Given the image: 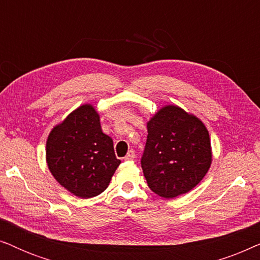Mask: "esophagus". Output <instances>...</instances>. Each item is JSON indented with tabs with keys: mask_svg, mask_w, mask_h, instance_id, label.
I'll return each instance as SVG.
<instances>
[{
	"mask_svg": "<svg viewBox=\"0 0 260 260\" xmlns=\"http://www.w3.org/2000/svg\"><path fill=\"white\" fill-rule=\"evenodd\" d=\"M135 151L134 150H129L127 151V154L125 155V157H124V159H125V161H130V159H134L135 158Z\"/></svg>",
	"mask_w": 260,
	"mask_h": 260,
	"instance_id": "esophagus-1",
	"label": "esophagus"
}]
</instances>
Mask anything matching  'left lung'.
<instances>
[{"mask_svg":"<svg viewBox=\"0 0 260 260\" xmlns=\"http://www.w3.org/2000/svg\"><path fill=\"white\" fill-rule=\"evenodd\" d=\"M212 162L206 126L177 106H166L148 123L141 166L150 189L159 197L187 193L204 179Z\"/></svg>","mask_w":260,"mask_h":260,"instance_id":"1","label":"left lung"}]
</instances>
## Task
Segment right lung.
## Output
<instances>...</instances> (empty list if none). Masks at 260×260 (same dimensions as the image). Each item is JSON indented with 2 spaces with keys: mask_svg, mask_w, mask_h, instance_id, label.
<instances>
[{
  "mask_svg": "<svg viewBox=\"0 0 260 260\" xmlns=\"http://www.w3.org/2000/svg\"><path fill=\"white\" fill-rule=\"evenodd\" d=\"M46 157L55 180L83 199L103 193L120 165L111 137L103 134L91 105L78 108L51 131Z\"/></svg>",
  "mask_w": 260,
  "mask_h": 260,
  "instance_id": "obj_1",
  "label": "right lung"
}]
</instances>
